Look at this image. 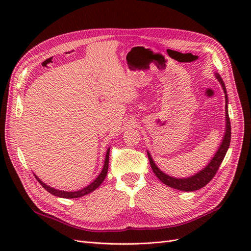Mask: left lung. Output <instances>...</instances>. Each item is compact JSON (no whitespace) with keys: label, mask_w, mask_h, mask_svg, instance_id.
<instances>
[{"label":"left lung","mask_w":251,"mask_h":251,"mask_svg":"<svg viewBox=\"0 0 251 251\" xmlns=\"http://www.w3.org/2000/svg\"><path fill=\"white\" fill-rule=\"evenodd\" d=\"M216 77L219 80V82L221 83V86H222V88L224 90V93H225L226 126H225V134H224L223 140H222L221 144H220V148L218 149L215 156L212 157L210 162L206 166H205V168L202 171L195 174L194 176H192V177L174 178V177L169 176V175L164 174L162 171H160V169H159L158 166L155 164L153 158H151V154L148 151L151 168V170H153L154 174L156 175V177L159 180H160L162 183H164L165 185H168L172 188L179 189V191H184V192H194V191H197V189H200V188L204 187L212 178L215 177L217 171L219 170L220 165H221L223 159L226 155V151L229 148L230 137H231V128H230V120H229V116H228V110H227V104H228V97H227L226 88H225V85H224V82H223L221 76H220L219 74H216Z\"/></svg>","instance_id":"8db88e82"}]
</instances>
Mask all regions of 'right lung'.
I'll return each mask as SVG.
<instances>
[{"instance_id":"add662e5","label":"right lung","mask_w":251,"mask_h":251,"mask_svg":"<svg viewBox=\"0 0 251 251\" xmlns=\"http://www.w3.org/2000/svg\"><path fill=\"white\" fill-rule=\"evenodd\" d=\"M109 155H110V149H108L107 154H105L104 164H103V168H102L100 174L98 175V177L92 182V183L89 184V185L86 186L85 188L80 189V191H76V192L59 191V189H55V188H53V187H50V186L47 185L46 183H44V182H43L42 180H40L36 176H35V178L37 179V181L40 182L41 185H42L45 189H46L47 192H49L51 195H54V196H56V197H59V198H65V199L80 198V197H82V196H86V195H88V194H90V193L94 192L95 189H96L98 186H100V185L102 183V182H103L105 176H107V174H108V169H109Z\"/></svg>"}]
</instances>
